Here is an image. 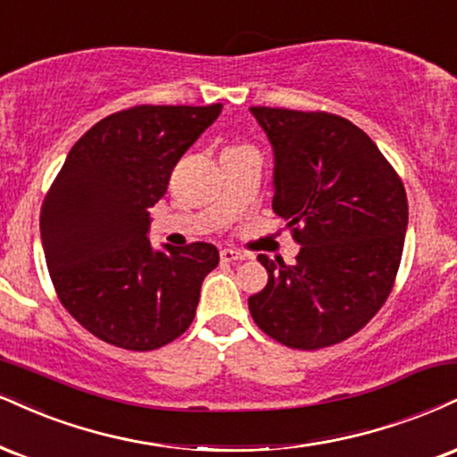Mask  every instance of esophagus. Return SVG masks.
<instances>
[{
  "instance_id": "34e87169",
  "label": "esophagus",
  "mask_w": 457,
  "mask_h": 457,
  "mask_svg": "<svg viewBox=\"0 0 457 457\" xmlns=\"http://www.w3.org/2000/svg\"><path fill=\"white\" fill-rule=\"evenodd\" d=\"M219 255H221V262H225V263H236V262H243L245 260L243 253H238V251H234V249H221V253H219Z\"/></svg>"
}]
</instances>
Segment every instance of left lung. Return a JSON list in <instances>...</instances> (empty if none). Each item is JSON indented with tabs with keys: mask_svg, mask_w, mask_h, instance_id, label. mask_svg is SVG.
Wrapping results in <instances>:
<instances>
[{
	"mask_svg": "<svg viewBox=\"0 0 457 457\" xmlns=\"http://www.w3.org/2000/svg\"><path fill=\"white\" fill-rule=\"evenodd\" d=\"M249 110L272 146V208L300 245L294 266L257 257L268 285L249 311L291 349L329 347L364 328L392 291L409 225L403 180L347 119Z\"/></svg>",
	"mask_w": 457,
	"mask_h": 457,
	"instance_id": "1",
	"label": "left lung"
}]
</instances>
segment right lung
Masks as SVG:
<instances>
[{
    "instance_id": "add662e5",
    "label": "right lung",
    "mask_w": 457,
    "mask_h": 457,
    "mask_svg": "<svg viewBox=\"0 0 457 457\" xmlns=\"http://www.w3.org/2000/svg\"><path fill=\"white\" fill-rule=\"evenodd\" d=\"M221 108L120 110L70 148L42 204V249L62 304L104 343L159 349L194 321L202 283L219 263L217 246L153 249L148 211Z\"/></svg>"
}]
</instances>
